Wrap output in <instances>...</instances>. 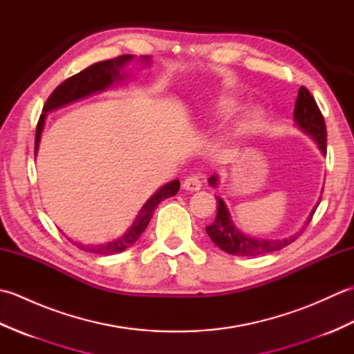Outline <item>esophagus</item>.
Here are the masks:
<instances>
[{"label":"esophagus","mask_w":354,"mask_h":354,"mask_svg":"<svg viewBox=\"0 0 354 354\" xmlns=\"http://www.w3.org/2000/svg\"><path fill=\"white\" fill-rule=\"evenodd\" d=\"M184 189L185 190H190V192H196L202 187V179L199 176V173H193V175L187 176L185 181H184Z\"/></svg>","instance_id":"34e87169"}]
</instances>
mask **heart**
Instances as JSON below:
<instances>
[{
    "label": "heart",
    "mask_w": 354,
    "mask_h": 354,
    "mask_svg": "<svg viewBox=\"0 0 354 354\" xmlns=\"http://www.w3.org/2000/svg\"><path fill=\"white\" fill-rule=\"evenodd\" d=\"M232 111H234V103H232V102L222 103V106H221V114L222 115H228V114H231ZM255 118H257V114H251L250 117H248V120H246V124L254 123Z\"/></svg>",
    "instance_id": "heart-1"
}]
</instances>
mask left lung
<instances>
[{
  "label": "left lung",
  "instance_id": "left-lung-1",
  "mask_svg": "<svg viewBox=\"0 0 354 354\" xmlns=\"http://www.w3.org/2000/svg\"><path fill=\"white\" fill-rule=\"evenodd\" d=\"M293 118H295L297 124L312 135L313 140L318 142L322 153H327V127L324 117H322L321 111L318 108L317 102H315L313 95L306 86H301L298 91V97L295 102V111H293ZM209 184L213 187L217 184L216 176L209 178ZM217 199V214L216 219L212 225L205 227L207 234L213 240L214 245L221 248L222 251L232 254V255H260V254H270L274 251H280L283 248L295 242L301 232L295 236H290L283 240H259L242 234L234 225H232L230 214L227 212L223 201L221 198ZM315 214V209L312 212V217ZM307 222V225H309Z\"/></svg>",
  "mask_w": 354,
  "mask_h": 354
}]
</instances>
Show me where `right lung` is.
Instances as JSON below:
<instances>
[{
  "label": "right lung",
  "instance_id": "1",
  "mask_svg": "<svg viewBox=\"0 0 354 354\" xmlns=\"http://www.w3.org/2000/svg\"><path fill=\"white\" fill-rule=\"evenodd\" d=\"M132 59L131 55H123L114 59H109V61H103V62H97L91 66H88L84 71H80L74 76L68 77L64 80L61 85H59L55 91L50 94L44 104V114H41L39 122L36 124V135H35V153L37 152V145H39V138H41V132L44 127V120H45V112H48L51 109H56L62 104L71 103L77 99H82V97L89 95L91 93L95 91H102V89L111 85L117 77L120 76L118 70L122 68L123 65H126ZM179 190V181L175 179V181L169 183L167 185H164L162 189L158 190L152 198H150L146 205L141 208V212L138 214L137 219H135L132 228L126 232L123 237L117 239L115 242H111L106 245H80V243H74L77 245V248L84 250L86 252H93V254H100V255H109V254H115L120 251H124L126 248H129L137 242L138 237L142 234V231L146 230L149 225L150 219H152L155 208L158 207L161 201L167 199L170 196H175Z\"/></svg>",
  "mask_w": 354,
  "mask_h": 354
}]
</instances>
